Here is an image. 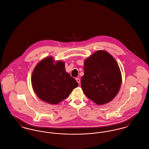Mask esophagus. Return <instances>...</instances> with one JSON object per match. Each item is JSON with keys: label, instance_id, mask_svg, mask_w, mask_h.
Here are the masks:
<instances>
[{"label": "esophagus", "instance_id": "1", "mask_svg": "<svg viewBox=\"0 0 149 149\" xmlns=\"http://www.w3.org/2000/svg\"><path fill=\"white\" fill-rule=\"evenodd\" d=\"M76 81H77L79 84L80 83V79H79V78H76Z\"/></svg>", "mask_w": 149, "mask_h": 149}]
</instances>
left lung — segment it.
<instances>
[{
	"mask_svg": "<svg viewBox=\"0 0 149 149\" xmlns=\"http://www.w3.org/2000/svg\"><path fill=\"white\" fill-rule=\"evenodd\" d=\"M81 88L98 105L109 103L119 91L121 75L115 59L106 51H97L84 63Z\"/></svg>",
	"mask_w": 149,
	"mask_h": 149,
	"instance_id": "1",
	"label": "left lung"
}]
</instances>
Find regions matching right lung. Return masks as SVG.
Returning <instances> with one entry per match:
<instances>
[{"mask_svg":"<svg viewBox=\"0 0 149 149\" xmlns=\"http://www.w3.org/2000/svg\"><path fill=\"white\" fill-rule=\"evenodd\" d=\"M33 90L40 99L51 104H58L70 95L79 86L77 81L65 70L64 62L54 63L52 57L40 61L33 72Z\"/></svg>","mask_w":149,"mask_h":149,"instance_id":"right-lung-1","label":"right lung"}]
</instances>
